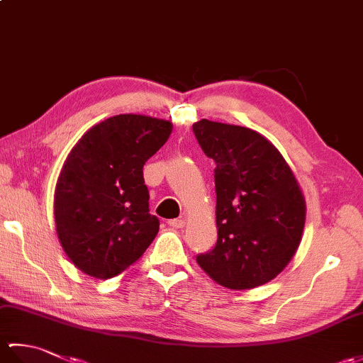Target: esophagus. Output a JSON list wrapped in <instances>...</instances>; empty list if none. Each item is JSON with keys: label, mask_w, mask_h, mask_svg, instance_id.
I'll list each match as a JSON object with an SVG mask.
<instances>
[{"label": "esophagus", "mask_w": 363, "mask_h": 363, "mask_svg": "<svg viewBox=\"0 0 363 363\" xmlns=\"http://www.w3.org/2000/svg\"><path fill=\"white\" fill-rule=\"evenodd\" d=\"M168 225L174 229H181V228H184V225H186V221H184L182 218H174V220H168Z\"/></svg>", "instance_id": "34e87169"}]
</instances>
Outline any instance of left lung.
<instances>
[{
  "label": "left lung",
  "instance_id": "obj_1",
  "mask_svg": "<svg viewBox=\"0 0 363 363\" xmlns=\"http://www.w3.org/2000/svg\"><path fill=\"white\" fill-rule=\"evenodd\" d=\"M198 145L213 159L218 238L196 262L233 290L264 285L296 252L306 220L298 182L281 152L248 128L201 120Z\"/></svg>",
  "mask_w": 363,
  "mask_h": 363
}]
</instances>
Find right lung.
Here are the masks:
<instances>
[{
    "label": "right lung",
    "instance_id": "1",
    "mask_svg": "<svg viewBox=\"0 0 363 363\" xmlns=\"http://www.w3.org/2000/svg\"><path fill=\"white\" fill-rule=\"evenodd\" d=\"M172 123L123 113L89 129L68 154L54 194L60 245L81 272L109 279L142 257L159 233L143 165Z\"/></svg>",
    "mask_w": 363,
    "mask_h": 363
}]
</instances>
